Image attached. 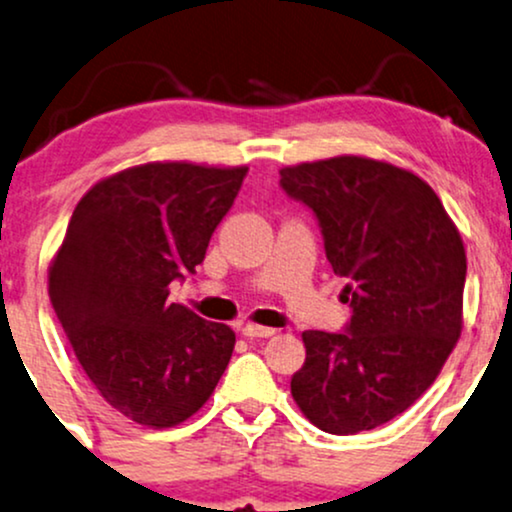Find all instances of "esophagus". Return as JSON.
Returning <instances> with one entry per match:
<instances>
[{
	"label": "esophagus",
	"mask_w": 512,
	"mask_h": 512,
	"mask_svg": "<svg viewBox=\"0 0 512 512\" xmlns=\"http://www.w3.org/2000/svg\"><path fill=\"white\" fill-rule=\"evenodd\" d=\"M239 330H242L244 337H249V339H266V337H273V334H275L273 327H261V325H254V323H244L242 327H239Z\"/></svg>",
	"instance_id": "34e87169"
}]
</instances>
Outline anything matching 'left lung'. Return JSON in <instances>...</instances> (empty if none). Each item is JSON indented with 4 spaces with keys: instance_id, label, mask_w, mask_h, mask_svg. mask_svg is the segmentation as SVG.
Returning <instances> with one entry per match:
<instances>
[{
    "instance_id": "left-lung-1",
    "label": "left lung",
    "mask_w": 512,
    "mask_h": 512,
    "mask_svg": "<svg viewBox=\"0 0 512 512\" xmlns=\"http://www.w3.org/2000/svg\"><path fill=\"white\" fill-rule=\"evenodd\" d=\"M280 187L313 211L351 308L344 332H304L292 396L323 432L375 430L425 394L458 342L463 239L434 189L391 163H301Z\"/></svg>"
}]
</instances>
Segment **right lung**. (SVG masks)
<instances>
[{
	"label": "right lung",
	"mask_w": 512,
	"mask_h": 512,
	"mask_svg": "<svg viewBox=\"0 0 512 512\" xmlns=\"http://www.w3.org/2000/svg\"><path fill=\"white\" fill-rule=\"evenodd\" d=\"M249 168L147 163L97 182L49 268V299L75 358L125 418L173 427L208 401L235 332L168 304L204 261Z\"/></svg>",
	"instance_id": "obj_1"
}]
</instances>
